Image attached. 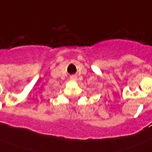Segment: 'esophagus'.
<instances>
[{
    "label": "esophagus",
    "instance_id": "esophagus-1",
    "mask_svg": "<svg viewBox=\"0 0 152 152\" xmlns=\"http://www.w3.org/2000/svg\"><path fill=\"white\" fill-rule=\"evenodd\" d=\"M71 80H72L76 81V80H77V76H71Z\"/></svg>",
    "mask_w": 152,
    "mask_h": 152
}]
</instances>
